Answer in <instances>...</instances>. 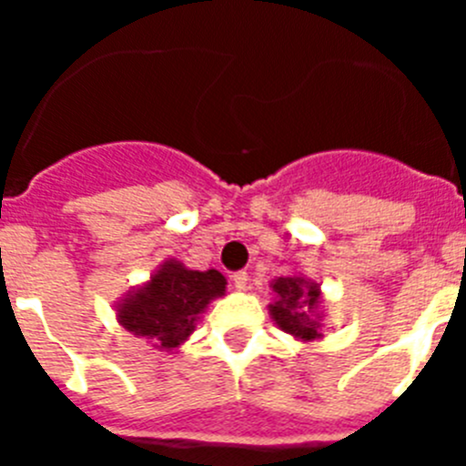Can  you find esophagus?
<instances>
[{"label": "esophagus", "instance_id": "esophagus-1", "mask_svg": "<svg viewBox=\"0 0 466 466\" xmlns=\"http://www.w3.org/2000/svg\"><path fill=\"white\" fill-rule=\"evenodd\" d=\"M247 282H249V275H247L245 270H238V273H233V284H236L238 291H245Z\"/></svg>", "mask_w": 466, "mask_h": 466}]
</instances>
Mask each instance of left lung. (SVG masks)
Returning a JSON list of instances; mask_svg holds the SVG:
<instances>
[{"label": "left lung", "instance_id": "1", "mask_svg": "<svg viewBox=\"0 0 466 466\" xmlns=\"http://www.w3.org/2000/svg\"><path fill=\"white\" fill-rule=\"evenodd\" d=\"M275 299L268 306L270 319L284 333L303 343H315L324 339L322 324V289L306 275H282L270 282Z\"/></svg>", "mask_w": 466, "mask_h": 466}]
</instances>
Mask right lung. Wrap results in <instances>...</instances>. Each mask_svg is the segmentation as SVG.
I'll use <instances>...</instances> for the list:
<instances>
[{
	"label": "right lung",
	"mask_w": 466,
	"mask_h": 466,
	"mask_svg": "<svg viewBox=\"0 0 466 466\" xmlns=\"http://www.w3.org/2000/svg\"><path fill=\"white\" fill-rule=\"evenodd\" d=\"M219 270H191L166 258L147 282L116 300V319L126 331L147 339L160 352H175L196 331L205 308L226 294Z\"/></svg>",
	"instance_id": "1"
}]
</instances>
